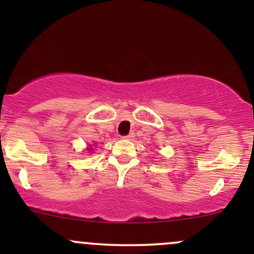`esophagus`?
<instances>
[{
    "instance_id": "34e87169",
    "label": "esophagus",
    "mask_w": 254,
    "mask_h": 254,
    "mask_svg": "<svg viewBox=\"0 0 254 254\" xmlns=\"http://www.w3.org/2000/svg\"><path fill=\"white\" fill-rule=\"evenodd\" d=\"M132 137H135V135H133V132H131V133H129V135H127V136H125L124 138H127V139H131V138H132Z\"/></svg>"
}]
</instances>
